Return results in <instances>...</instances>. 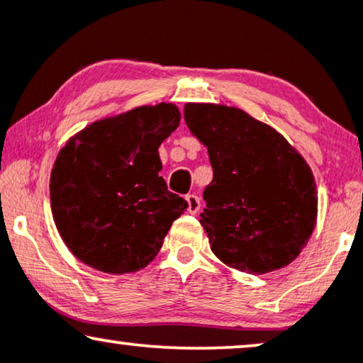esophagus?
<instances>
[{"label":"esophagus","instance_id":"obj_1","mask_svg":"<svg viewBox=\"0 0 363 363\" xmlns=\"http://www.w3.org/2000/svg\"><path fill=\"white\" fill-rule=\"evenodd\" d=\"M186 201H188V211L191 213V215H195V213L200 211L201 208V200L198 195H186Z\"/></svg>","mask_w":363,"mask_h":363}]
</instances>
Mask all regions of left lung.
Returning <instances> with one entry per match:
<instances>
[{
    "label": "left lung",
    "mask_w": 363,
    "mask_h": 363,
    "mask_svg": "<svg viewBox=\"0 0 363 363\" xmlns=\"http://www.w3.org/2000/svg\"><path fill=\"white\" fill-rule=\"evenodd\" d=\"M185 122L208 147L213 168L200 215L211 251L252 274L294 261L317 216L315 182L304 158L240 108L186 104Z\"/></svg>",
    "instance_id": "8db88e82"
}]
</instances>
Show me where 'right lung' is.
<instances>
[{
	"label": "right lung",
	"instance_id": "add662e5",
	"mask_svg": "<svg viewBox=\"0 0 363 363\" xmlns=\"http://www.w3.org/2000/svg\"><path fill=\"white\" fill-rule=\"evenodd\" d=\"M180 125L173 104L138 107L96 122L59 152L51 208L72 255L99 271L145 267L188 206L158 175V147Z\"/></svg>",
	"mask_w": 363,
	"mask_h": 363
}]
</instances>
